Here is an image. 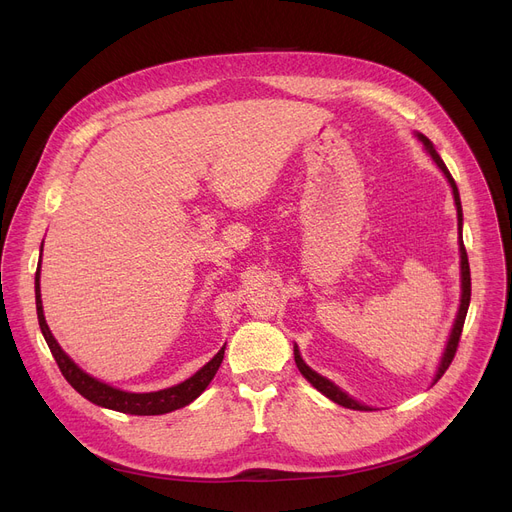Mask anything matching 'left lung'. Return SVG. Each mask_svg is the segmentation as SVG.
Returning a JSON list of instances; mask_svg holds the SVG:
<instances>
[{"label": "left lung", "mask_w": 512, "mask_h": 512, "mask_svg": "<svg viewBox=\"0 0 512 512\" xmlns=\"http://www.w3.org/2000/svg\"><path fill=\"white\" fill-rule=\"evenodd\" d=\"M415 137L423 143L425 152L431 156V160L435 162V166L442 170V175L446 177L450 189H452V196H454V206H456V218H458V252H460V304H458V312H456V319L452 323V329H450V335H448V342H446V348L442 352V358H440V364H437L435 369V375H433V381L431 385H435L437 381H440V377L446 373V369L450 367V362L456 354V346H458V339H460V333H462V325H465V319H467V310H469V302H471V271H469V258H467V250H465V243H462V206H460V196H458V187L452 179V175L448 173V168L444 164V160L440 158V154L435 152L433 143L423 135V133H415ZM294 360H296V367L300 369V373L304 375V379L319 389V392L323 396H327L329 400H333L335 404L339 406H346V408H352V410H379V408H373L369 404H364L360 400H356L354 396H350L348 392H344L342 387L335 385L331 379L323 377L316 373L314 369H310L308 364L304 362L302 354H300V348L298 344H294Z\"/></svg>", "instance_id": "left-lung-1"}]
</instances>
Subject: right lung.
Returning a JSON list of instances; mask_svg holds the SVG:
<instances>
[{"label":"right lung","instance_id":"1","mask_svg":"<svg viewBox=\"0 0 512 512\" xmlns=\"http://www.w3.org/2000/svg\"><path fill=\"white\" fill-rule=\"evenodd\" d=\"M43 250V243H41ZM35 304H37V319H39V327L41 333L45 337L47 348L52 350V356L56 358L58 367L64 375V379L77 389V392L87 398L89 402H93L95 406L102 408H110V410H118L125 412V415H137V417H150V415H166V412L179 410L187 404H191L196 400L204 389L210 385V381L214 379L218 367H221L223 356H225V346L214 354L212 360H208L204 367L193 373L189 379L166 387V389H158V392H145V394H137V392H127V389L114 387L106 381L95 379L93 375L85 373L79 364L72 360L62 346L56 342V337L52 335L50 327H47L45 314H43V302H41V256H39V264H37V273H35Z\"/></svg>","mask_w":512,"mask_h":512}]
</instances>
